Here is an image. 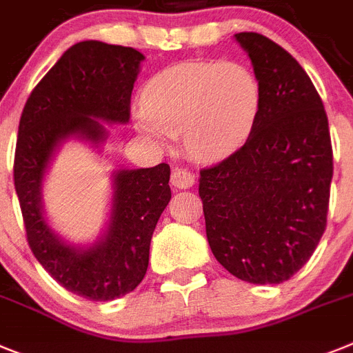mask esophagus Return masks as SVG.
<instances>
[{
    "mask_svg": "<svg viewBox=\"0 0 353 353\" xmlns=\"http://www.w3.org/2000/svg\"><path fill=\"white\" fill-rule=\"evenodd\" d=\"M171 183H173L176 189H189L192 188L194 183V174L188 170H182V168H176L171 173Z\"/></svg>",
    "mask_w": 353,
    "mask_h": 353,
    "instance_id": "1",
    "label": "esophagus"
}]
</instances>
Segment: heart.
Returning <instances> with one entry per match:
<instances>
[{
    "label": "heart",
    "mask_w": 353,
    "mask_h": 353,
    "mask_svg": "<svg viewBox=\"0 0 353 353\" xmlns=\"http://www.w3.org/2000/svg\"><path fill=\"white\" fill-rule=\"evenodd\" d=\"M135 112L141 134L182 144L200 161H219L245 146L263 110V87L243 62L192 60L157 73Z\"/></svg>",
    "instance_id": "obj_1"
}]
</instances>
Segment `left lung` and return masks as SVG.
<instances>
[{
    "instance_id": "obj_1",
    "label": "left lung",
    "mask_w": 353,
    "mask_h": 353,
    "mask_svg": "<svg viewBox=\"0 0 353 353\" xmlns=\"http://www.w3.org/2000/svg\"><path fill=\"white\" fill-rule=\"evenodd\" d=\"M263 87L245 146L200 171L214 257L252 284H280L314 254L327 227L332 144L327 112L303 68L261 33L234 35Z\"/></svg>"
}]
</instances>
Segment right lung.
<instances>
[{
  "mask_svg": "<svg viewBox=\"0 0 353 353\" xmlns=\"http://www.w3.org/2000/svg\"><path fill=\"white\" fill-rule=\"evenodd\" d=\"M143 53L83 41L69 48L32 90L23 108L14 157V185L26 239L42 268L71 293L108 302L141 284L150 243L171 200L170 165L114 173L110 223L103 237L80 248L60 239L44 218L42 179L62 141L103 143L107 123H128L130 96Z\"/></svg>",
  "mask_w": 353,
  "mask_h": 353,
  "instance_id": "right-lung-1",
  "label": "right lung"
}]
</instances>
